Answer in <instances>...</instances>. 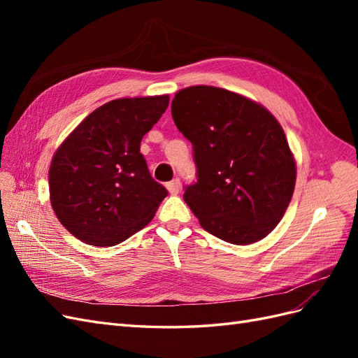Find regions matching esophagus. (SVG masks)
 <instances>
[{"label": "esophagus", "mask_w": 358, "mask_h": 358, "mask_svg": "<svg viewBox=\"0 0 358 358\" xmlns=\"http://www.w3.org/2000/svg\"><path fill=\"white\" fill-rule=\"evenodd\" d=\"M167 189H169V192L170 194H178L179 192V188H180V180L176 178V179H173V180H170V182H167Z\"/></svg>", "instance_id": "obj_1"}]
</instances>
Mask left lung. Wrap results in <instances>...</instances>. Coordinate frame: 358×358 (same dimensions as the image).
<instances>
[{"label":"left lung","mask_w":358,"mask_h":358,"mask_svg":"<svg viewBox=\"0 0 358 358\" xmlns=\"http://www.w3.org/2000/svg\"><path fill=\"white\" fill-rule=\"evenodd\" d=\"M192 143L197 182L183 200L203 229L233 245L264 239L282 220L296 185V161L266 107L215 86H189L171 101Z\"/></svg>","instance_id":"left-lung-1"}]
</instances>
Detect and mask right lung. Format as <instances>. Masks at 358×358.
I'll list each match as a JSON object with an SVG mask.
<instances>
[{"mask_svg": "<svg viewBox=\"0 0 358 358\" xmlns=\"http://www.w3.org/2000/svg\"><path fill=\"white\" fill-rule=\"evenodd\" d=\"M167 106L169 95L109 101L57 149L49 169L52 209L79 241L113 246L154 218L167 189L150 176L140 142Z\"/></svg>", "mask_w": 358, "mask_h": 358, "instance_id": "obj_1", "label": "right lung"}]
</instances>
